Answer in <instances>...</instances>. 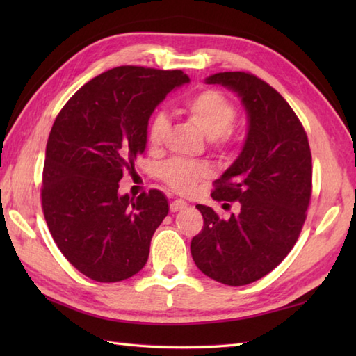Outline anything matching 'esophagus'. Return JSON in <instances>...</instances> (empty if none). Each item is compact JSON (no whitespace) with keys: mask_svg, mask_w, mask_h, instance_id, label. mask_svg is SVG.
I'll use <instances>...</instances> for the list:
<instances>
[{"mask_svg":"<svg viewBox=\"0 0 356 356\" xmlns=\"http://www.w3.org/2000/svg\"><path fill=\"white\" fill-rule=\"evenodd\" d=\"M186 207H188V203H186L185 200H180V199H177V200L171 202L170 211H171V213H177V211H182V209H185Z\"/></svg>","mask_w":356,"mask_h":356,"instance_id":"obj_1","label":"esophagus"}]
</instances>
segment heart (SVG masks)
Masks as SVG:
<instances>
[{"mask_svg": "<svg viewBox=\"0 0 356 356\" xmlns=\"http://www.w3.org/2000/svg\"><path fill=\"white\" fill-rule=\"evenodd\" d=\"M184 113L214 147L226 148L232 143L231 125L236 120V107L220 92L211 88L200 90L185 102ZM165 131L166 119L159 115L151 120L148 128V145L151 149L161 148ZM159 176L174 191L186 194L194 191L197 184L209 176V171L202 163L174 159L161 166Z\"/></svg>", "mask_w": 356, "mask_h": 356, "instance_id": "b5f03b06", "label": "heart"}]
</instances>
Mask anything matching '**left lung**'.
Here are the masks:
<instances>
[{
	"instance_id": "8db88e82",
	"label": "left lung",
	"mask_w": 356,
	"mask_h": 356,
	"mask_svg": "<svg viewBox=\"0 0 356 356\" xmlns=\"http://www.w3.org/2000/svg\"><path fill=\"white\" fill-rule=\"evenodd\" d=\"M205 82L240 97L248 133L211 194L218 202L237 200L238 213L220 218L213 208L195 207L203 229L191 240V255L209 278L245 286L277 268L300 236L312 193L311 148L291 105L264 81L245 72H223Z\"/></svg>"
}]
</instances>
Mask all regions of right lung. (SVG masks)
I'll use <instances>...</instances> for the list:
<instances>
[{"label": "right lung", "mask_w": 356, "mask_h": 356, "mask_svg": "<svg viewBox=\"0 0 356 356\" xmlns=\"http://www.w3.org/2000/svg\"><path fill=\"white\" fill-rule=\"evenodd\" d=\"M188 82L182 70L116 67L82 86L56 116L45 148L44 217L59 251L95 282H122L145 266L168 200L157 190L122 195L119 182L147 148L154 108Z\"/></svg>", "instance_id": "add662e5"}]
</instances>
